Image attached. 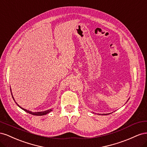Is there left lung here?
Wrapping results in <instances>:
<instances>
[{
  "instance_id": "8db88e82",
  "label": "left lung",
  "mask_w": 147,
  "mask_h": 147,
  "mask_svg": "<svg viewBox=\"0 0 147 147\" xmlns=\"http://www.w3.org/2000/svg\"><path fill=\"white\" fill-rule=\"evenodd\" d=\"M106 115H107V114H106Z\"/></svg>"
}]
</instances>
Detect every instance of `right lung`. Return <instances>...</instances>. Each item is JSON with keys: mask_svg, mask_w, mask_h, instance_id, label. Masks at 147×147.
<instances>
[{"mask_svg": "<svg viewBox=\"0 0 147 147\" xmlns=\"http://www.w3.org/2000/svg\"><path fill=\"white\" fill-rule=\"evenodd\" d=\"M11 96H12V97H13V99H14V98H13V95H12V93L11 92ZM18 105V104H17ZM21 108V109H23V110H24L25 112H26L27 113H30V114H32V115H36V116H42V115H46V114H47V113H50V112H51L52 111V109H50V110H46V111H45V112H30V111H29V110H26V109H23V108H22V107H21L20 106V105H18Z\"/></svg>", "mask_w": 147, "mask_h": 147, "instance_id": "obj_1", "label": "right lung"}]
</instances>
